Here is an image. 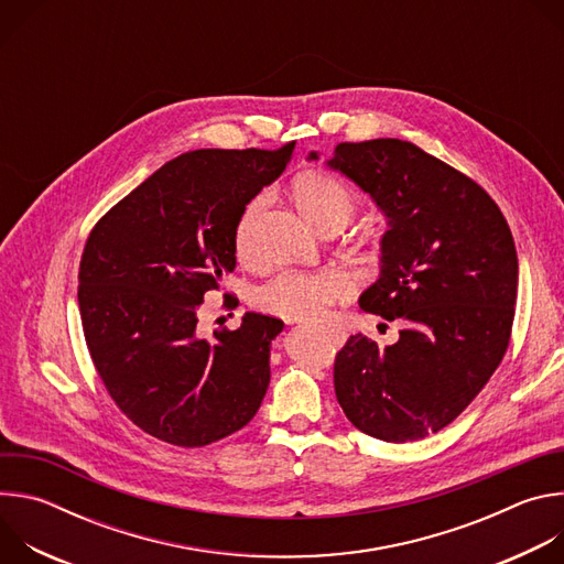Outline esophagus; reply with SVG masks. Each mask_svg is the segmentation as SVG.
I'll list each match as a JSON object with an SVG mask.
<instances>
[{
    "instance_id": "1",
    "label": "esophagus",
    "mask_w": 564,
    "mask_h": 564,
    "mask_svg": "<svg viewBox=\"0 0 564 564\" xmlns=\"http://www.w3.org/2000/svg\"><path fill=\"white\" fill-rule=\"evenodd\" d=\"M330 333V337L335 339V344H344L346 341V335L339 330V328H326Z\"/></svg>"
}]
</instances>
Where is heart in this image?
I'll list each match as a JSON object with an SVG mask.
<instances>
[{
	"instance_id": "obj_1",
	"label": "heart",
	"mask_w": 564,
	"mask_h": 564,
	"mask_svg": "<svg viewBox=\"0 0 564 564\" xmlns=\"http://www.w3.org/2000/svg\"><path fill=\"white\" fill-rule=\"evenodd\" d=\"M294 200L301 214L318 229L330 220H350L355 212V198L350 189L318 172H307L294 183ZM265 205V196H257L248 203L236 225V254L240 261L252 259V229L254 220ZM350 281L339 270H283L263 283L257 292V305L270 314L283 318H318L330 303L346 299Z\"/></svg>"
}]
</instances>
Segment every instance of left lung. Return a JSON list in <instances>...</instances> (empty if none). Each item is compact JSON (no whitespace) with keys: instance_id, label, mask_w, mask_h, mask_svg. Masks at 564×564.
Wrapping results in <instances>:
<instances>
[{"instance_id":"8db88e82","label":"left lung","mask_w":564,"mask_h":564,"mask_svg":"<svg viewBox=\"0 0 564 564\" xmlns=\"http://www.w3.org/2000/svg\"><path fill=\"white\" fill-rule=\"evenodd\" d=\"M326 165L388 223L379 276L359 305L404 324L383 350L348 339L335 361L337 399L370 437L422 440L470 404L507 352L518 294L511 229L485 189L413 142H341Z\"/></svg>"}]
</instances>
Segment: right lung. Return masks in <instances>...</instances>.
<instances>
[{
    "label": "right lung",
    "instance_id": "1",
    "mask_svg": "<svg viewBox=\"0 0 564 564\" xmlns=\"http://www.w3.org/2000/svg\"><path fill=\"white\" fill-rule=\"evenodd\" d=\"M279 151L198 149L151 174L87 238L79 314L116 406L144 433L196 448L243 429L270 386L283 321L248 312L198 335V305L236 268L246 205L290 163Z\"/></svg>",
    "mask_w": 564,
    "mask_h": 564
}]
</instances>
